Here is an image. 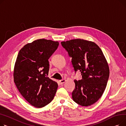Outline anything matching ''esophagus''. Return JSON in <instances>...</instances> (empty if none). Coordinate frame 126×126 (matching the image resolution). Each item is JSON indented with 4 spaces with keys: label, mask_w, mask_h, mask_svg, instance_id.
<instances>
[{
    "label": "esophagus",
    "mask_w": 126,
    "mask_h": 126,
    "mask_svg": "<svg viewBox=\"0 0 126 126\" xmlns=\"http://www.w3.org/2000/svg\"><path fill=\"white\" fill-rule=\"evenodd\" d=\"M65 81H66L65 79H62V80H60V81H59V82H60V83L61 84H62L65 82Z\"/></svg>",
    "instance_id": "esophagus-1"
}]
</instances>
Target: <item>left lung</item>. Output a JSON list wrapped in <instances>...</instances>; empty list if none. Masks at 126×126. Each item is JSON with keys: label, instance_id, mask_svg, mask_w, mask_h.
Here are the masks:
<instances>
[{"label": "left lung", "instance_id": "left-lung-1", "mask_svg": "<svg viewBox=\"0 0 126 126\" xmlns=\"http://www.w3.org/2000/svg\"><path fill=\"white\" fill-rule=\"evenodd\" d=\"M61 44L72 57L75 72L80 71L82 77L74 80L72 98L81 106H91L101 97L107 85L109 68L106 58L100 47L92 41L77 39Z\"/></svg>", "mask_w": 126, "mask_h": 126}]
</instances>
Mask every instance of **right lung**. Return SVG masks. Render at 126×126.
Masks as SVG:
<instances>
[{
  "label": "right lung",
  "mask_w": 126,
  "mask_h": 126,
  "mask_svg": "<svg viewBox=\"0 0 126 126\" xmlns=\"http://www.w3.org/2000/svg\"><path fill=\"white\" fill-rule=\"evenodd\" d=\"M58 42L39 39L19 51L14 69V80L24 98L33 106L42 108L54 97L58 84L48 77V60Z\"/></svg>",
  "instance_id": "1"
}]
</instances>
